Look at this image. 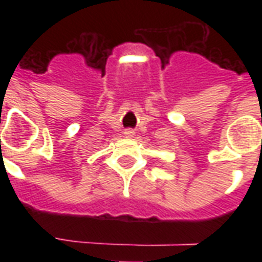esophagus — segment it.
<instances>
[{
  "mask_svg": "<svg viewBox=\"0 0 262 262\" xmlns=\"http://www.w3.org/2000/svg\"><path fill=\"white\" fill-rule=\"evenodd\" d=\"M133 135H135V132L130 130V129L125 130V136H126V137H133Z\"/></svg>",
  "mask_w": 262,
  "mask_h": 262,
  "instance_id": "1",
  "label": "esophagus"
}]
</instances>
